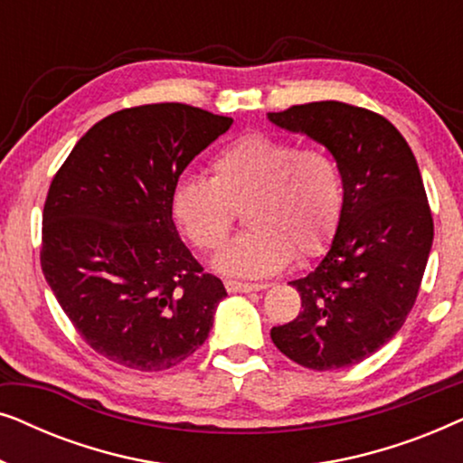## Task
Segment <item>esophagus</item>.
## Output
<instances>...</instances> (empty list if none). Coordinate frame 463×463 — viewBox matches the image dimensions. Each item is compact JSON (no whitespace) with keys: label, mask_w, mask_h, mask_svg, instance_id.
Returning <instances> with one entry per match:
<instances>
[{"label":"esophagus","mask_w":463,"mask_h":463,"mask_svg":"<svg viewBox=\"0 0 463 463\" xmlns=\"http://www.w3.org/2000/svg\"><path fill=\"white\" fill-rule=\"evenodd\" d=\"M227 293H255V290H263L265 284H252V282H238V280H225Z\"/></svg>","instance_id":"34e87169"}]
</instances>
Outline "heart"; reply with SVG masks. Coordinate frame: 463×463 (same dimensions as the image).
I'll list each match as a JSON object with an SVG mask.
<instances>
[{
	"label": "heart",
	"mask_w": 463,
	"mask_h": 463,
	"mask_svg": "<svg viewBox=\"0 0 463 463\" xmlns=\"http://www.w3.org/2000/svg\"><path fill=\"white\" fill-rule=\"evenodd\" d=\"M344 181L322 147L246 132L211 162V176L185 175L170 194V213L189 242L213 252L230 236L238 211L249 230L233 240L214 268L227 276L263 278L299 259L318 257L337 232Z\"/></svg>",
	"instance_id": "1"
}]
</instances>
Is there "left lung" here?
<instances>
[{
  "mask_svg": "<svg viewBox=\"0 0 463 463\" xmlns=\"http://www.w3.org/2000/svg\"><path fill=\"white\" fill-rule=\"evenodd\" d=\"M268 118L325 145L344 181L331 249L290 282L303 309L271 341L306 369H344L388 344L420 293L434 238L420 166L401 132L363 107L320 100Z\"/></svg>",
  "mask_w": 463,
  "mask_h": 463,
  "instance_id": "left-lung-1",
  "label": "left lung"
}]
</instances>
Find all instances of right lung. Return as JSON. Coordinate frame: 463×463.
Listing matches in <instances>:
<instances>
[{
	"label": "right lung",
	"instance_id": "obj_1",
	"mask_svg": "<svg viewBox=\"0 0 463 463\" xmlns=\"http://www.w3.org/2000/svg\"><path fill=\"white\" fill-rule=\"evenodd\" d=\"M233 119L183 103L100 119L54 175L42 269L88 345L135 371H166L204 344L227 297L176 232L170 194Z\"/></svg>",
	"mask_w": 463,
	"mask_h": 463
}]
</instances>
